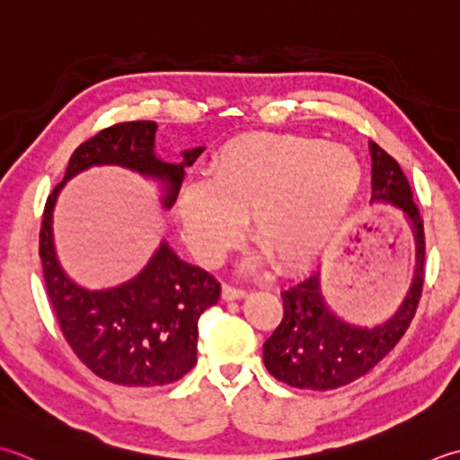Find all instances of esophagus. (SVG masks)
I'll use <instances>...</instances> for the list:
<instances>
[{
  "instance_id": "1",
  "label": "esophagus",
  "mask_w": 460,
  "mask_h": 460,
  "mask_svg": "<svg viewBox=\"0 0 460 460\" xmlns=\"http://www.w3.org/2000/svg\"><path fill=\"white\" fill-rule=\"evenodd\" d=\"M243 296H247L245 289H239V287H231V285L223 287V299L225 301H235V299H243Z\"/></svg>"
}]
</instances>
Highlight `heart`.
<instances>
[{
    "instance_id": "1",
    "label": "heart",
    "mask_w": 460,
    "mask_h": 460,
    "mask_svg": "<svg viewBox=\"0 0 460 460\" xmlns=\"http://www.w3.org/2000/svg\"><path fill=\"white\" fill-rule=\"evenodd\" d=\"M361 187V161L343 146L249 135L215 153L207 181L183 189L177 217L193 255L213 265L237 245L249 215L251 233L277 267L296 271L332 245Z\"/></svg>"
}]
</instances>
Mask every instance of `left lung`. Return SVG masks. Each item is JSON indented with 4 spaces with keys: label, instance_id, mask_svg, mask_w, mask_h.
Wrapping results in <instances>:
<instances>
[{
    "label": "left lung",
    "instance_id": "1",
    "mask_svg": "<svg viewBox=\"0 0 460 460\" xmlns=\"http://www.w3.org/2000/svg\"><path fill=\"white\" fill-rule=\"evenodd\" d=\"M373 159L371 203L399 209L415 239V275L401 307L375 327H358L337 317L321 293V269L287 287L283 319L263 345V363L275 379L295 389L331 391L357 381L381 363L415 317L425 283V227L411 185L389 153L368 141Z\"/></svg>",
    "mask_w": 460,
    "mask_h": 460
}]
</instances>
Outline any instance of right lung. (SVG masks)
<instances>
[{
	"label": "right lung",
	"instance_id": "right-lung-1",
	"mask_svg": "<svg viewBox=\"0 0 460 460\" xmlns=\"http://www.w3.org/2000/svg\"><path fill=\"white\" fill-rule=\"evenodd\" d=\"M155 121L115 123L74 151L66 177L43 209L40 257L45 289L63 337L87 368L123 386H161L181 379L197 363V321L219 301L221 285L201 267L185 263L165 241L143 271L111 289L92 291L71 281L53 245V207L61 187L93 165H119L161 183L169 209L185 167L205 147L183 151L181 164L155 155Z\"/></svg>",
	"mask_w": 460,
	"mask_h": 460
}]
</instances>
